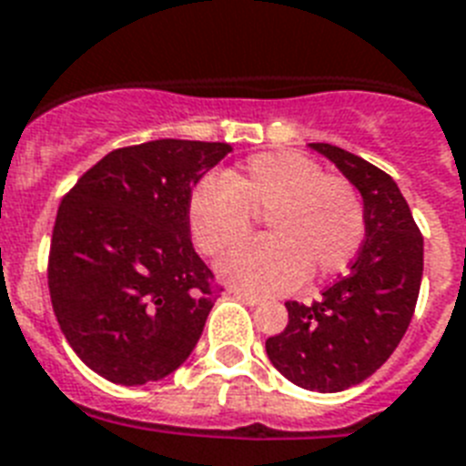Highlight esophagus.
Segmentation results:
<instances>
[{
  "instance_id": "esophagus-1",
  "label": "esophagus",
  "mask_w": 466,
  "mask_h": 466,
  "mask_svg": "<svg viewBox=\"0 0 466 466\" xmlns=\"http://www.w3.org/2000/svg\"><path fill=\"white\" fill-rule=\"evenodd\" d=\"M234 297L239 299V301H244L246 306H258V304H263V299L260 297H256V294H248V292H241V289H234Z\"/></svg>"
}]
</instances>
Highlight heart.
<instances>
[{"mask_svg":"<svg viewBox=\"0 0 466 466\" xmlns=\"http://www.w3.org/2000/svg\"><path fill=\"white\" fill-rule=\"evenodd\" d=\"M263 215L268 237L225 253L222 282L260 294L289 292L309 278H332L364 244V203L347 179L328 177L311 157L266 153L227 179H203L188 196V227L203 253H222Z\"/></svg>","mask_w":466,"mask_h":466,"instance_id":"1","label":"heart"}]
</instances>
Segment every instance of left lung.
Here are the masks:
<instances>
[{
  "mask_svg": "<svg viewBox=\"0 0 466 466\" xmlns=\"http://www.w3.org/2000/svg\"><path fill=\"white\" fill-rule=\"evenodd\" d=\"M364 200L366 239L350 272L313 304L287 301L289 323L266 339L272 366L304 390L364 383L410 328L423 275V237L390 174L330 143H309Z\"/></svg>",
  "mask_w": 466,
  "mask_h": 466,
  "instance_id": "left-lung-1",
  "label": "left lung"
}]
</instances>
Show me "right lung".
<instances>
[{"mask_svg":"<svg viewBox=\"0 0 466 466\" xmlns=\"http://www.w3.org/2000/svg\"><path fill=\"white\" fill-rule=\"evenodd\" d=\"M229 143L119 147L56 210L49 297L83 364L116 385L162 380L198 344L213 272L191 244L188 196Z\"/></svg>","mask_w":466,"mask_h":466,"instance_id":"obj_1","label":"right lung"}]
</instances>
